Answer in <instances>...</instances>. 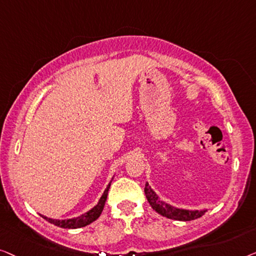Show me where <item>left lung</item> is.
Returning <instances> with one entry per match:
<instances>
[{
	"label": "left lung",
	"mask_w": 256,
	"mask_h": 256,
	"mask_svg": "<svg viewBox=\"0 0 256 256\" xmlns=\"http://www.w3.org/2000/svg\"><path fill=\"white\" fill-rule=\"evenodd\" d=\"M145 195L153 210H156L158 214L164 216V217L174 219V220H194V219L202 217V216L208 211L206 208H204V210H186V208H178L172 206V205L161 200L159 198V196H158L156 194L153 192V189L150 188L148 183H146L145 186Z\"/></svg>",
	"instance_id": "8db88e82"
}]
</instances>
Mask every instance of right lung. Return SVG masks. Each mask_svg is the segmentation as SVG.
<instances>
[{"instance_id": "add662e5", "label": "right lung", "mask_w": 256, "mask_h": 256, "mask_svg": "<svg viewBox=\"0 0 256 256\" xmlns=\"http://www.w3.org/2000/svg\"><path fill=\"white\" fill-rule=\"evenodd\" d=\"M110 184H111V183H109V184H108V186H106V189L104 190L103 195L100 196L98 203H97L95 206L92 208V210L87 211L84 214L78 216V217L70 218V219H62V220H60V219L48 218L46 216H42V214H40V216L44 219H46V220H48V222H51V224L56 225V226H59V228H84V226H87L89 224H92V222H95L96 219L100 217V214H102L104 204H106V197H108V192H109V188H110Z\"/></svg>"}]
</instances>
